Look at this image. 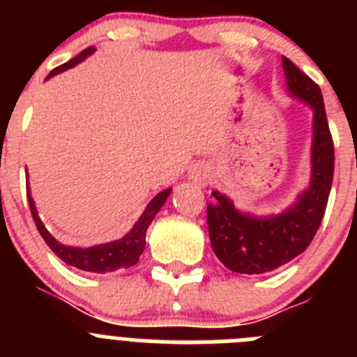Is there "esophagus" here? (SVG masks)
Masks as SVG:
<instances>
[{
    "label": "esophagus",
    "mask_w": 357,
    "mask_h": 357,
    "mask_svg": "<svg viewBox=\"0 0 357 357\" xmlns=\"http://www.w3.org/2000/svg\"><path fill=\"white\" fill-rule=\"evenodd\" d=\"M209 176H211V169L209 166H206V164L195 166V168L191 169V178L200 185L207 184V178H209Z\"/></svg>",
    "instance_id": "34e87169"
}]
</instances>
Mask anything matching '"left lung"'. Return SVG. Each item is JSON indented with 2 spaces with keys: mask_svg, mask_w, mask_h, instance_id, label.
I'll use <instances>...</instances> for the list:
<instances>
[{
  "mask_svg": "<svg viewBox=\"0 0 357 357\" xmlns=\"http://www.w3.org/2000/svg\"><path fill=\"white\" fill-rule=\"evenodd\" d=\"M282 68L291 94L314 110L313 175L311 185L296 206L272 218H252L234 209L232 202L214 191L207 204V227L214 254L229 270L264 273L289 263L313 241L326 214L334 175V143L318 84L282 56Z\"/></svg>",
  "mask_w": 357,
  "mask_h": 357,
  "instance_id": "obj_1",
  "label": "left lung"
}]
</instances>
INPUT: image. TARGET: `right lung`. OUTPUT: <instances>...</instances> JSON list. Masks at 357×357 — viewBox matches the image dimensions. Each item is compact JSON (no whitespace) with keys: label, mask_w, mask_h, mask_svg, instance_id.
Instances as JSON below:
<instances>
[{"label":"right lung","mask_w":357,"mask_h":357,"mask_svg":"<svg viewBox=\"0 0 357 357\" xmlns=\"http://www.w3.org/2000/svg\"><path fill=\"white\" fill-rule=\"evenodd\" d=\"M93 52H94L93 46L85 48L80 55H77L75 59L66 62V64L53 69V71L50 73V77H53V75L64 71V69L68 68H73V66H77L78 62L84 61L85 56L91 55ZM169 193H172V188L164 189V191H160L155 198H151L150 204H148L146 209H144V213L141 214V218L134 225V229H132L125 238L119 239V241L105 243V245H96V247H91V248H73V247H66V245L56 241V239L50 234L48 230H46V227H44L43 222H40L39 214H37L36 204H33V200H31L30 191H26L31 218H33L37 230H39V234L43 236L44 241H46V245H48V247L55 252V255H59L66 264H69V266H75L78 268V270H84V272H94V273H107V272H114V270H118V268H130L139 261L141 254H143L144 250V245H146L148 225H150L151 220L155 218V214L159 213V209L162 207V204L166 202V198H168Z\"/></svg>","instance_id":"right-lung-1"}]
</instances>
